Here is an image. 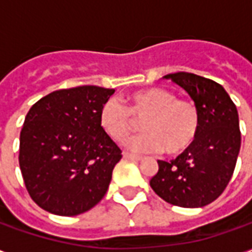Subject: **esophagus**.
Listing matches in <instances>:
<instances>
[{
	"instance_id": "34e87169",
	"label": "esophagus",
	"mask_w": 252,
	"mask_h": 252,
	"mask_svg": "<svg viewBox=\"0 0 252 252\" xmlns=\"http://www.w3.org/2000/svg\"><path fill=\"white\" fill-rule=\"evenodd\" d=\"M124 158L128 159V160H133V162H137V160H142L140 157H137V155H132V154L124 153Z\"/></svg>"
}]
</instances>
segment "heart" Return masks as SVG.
Here are the masks:
<instances>
[{"label":"heart","instance_id":"obj_1","mask_svg":"<svg viewBox=\"0 0 252 252\" xmlns=\"http://www.w3.org/2000/svg\"><path fill=\"white\" fill-rule=\"evenodd\" d=\"M140 120L144 132L126 143L132 153H158L163 148L167 155H180L194 144L200 133L197 105L166 89L133 92L126 97V108L115 98L106 99L99 108V128L116 143L124 142Z\"/></svg>","mask_w":252,"mask_h":252}]
</instances>
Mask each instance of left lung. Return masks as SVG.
I'll use <instances>...</instances> for the list:
<instances>
[{
    "instance_id": "left-lung-1",
    "label": "left lung",
    "mask_w": 252,
    "mask_h": 252,
    "mask_svg": "<svg viewBox=\"0 0 252 252\" xmlns=\"http://www.w3.org/2000/svg\"><path fill=\"white\" fill-rule=\"evenodd\" d=\"M189 94L198 108L201 126L191 147L166 162L150 185L166 202L182 208H201L221 194L232 178L242 135L236 106L225 89L191 72L164 75Z\"/></svg>"
}]
</instances>
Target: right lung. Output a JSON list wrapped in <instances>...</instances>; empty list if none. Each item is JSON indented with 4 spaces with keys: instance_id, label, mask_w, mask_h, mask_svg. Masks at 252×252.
<instances>
[{
    "instance_id": "right-lung-1",
    "label": "right lung",
    "mask_w": 252,
    "mask_h": 252,
    "mask_svg": "<svg viewBox=\"0 0 252 252\" xmlns=\"http://www.w3.org/2000/svg\"><path fill=\"white\" fill-rule=\"evenodd\" d=\"M113 89L78 86L47 94L28 112L20 133L25 188L41 209L77 216L106 194L121 150L105 135L98 112Z\"/></svg>"
}]
</instances>
